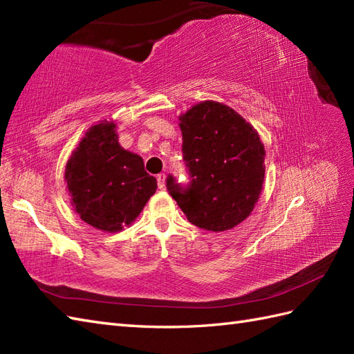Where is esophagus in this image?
<instances>
[{
  "mask_svg": "<svg viewBox=\"0 0 354 354\" xmlns=\"http://www.w3.org/2000/svg\"><path fill=\"white\" fill-rule=\"evenodd\" d=\"M156 181H158V187H160V189H164V187H165V173H160V175L156 176Z\"/></svg>",
  "mask_w": 354,
  "mask_h": 354,
  "instance_id": "obj_1",
  "label": "esophagus"
}]
</instances>
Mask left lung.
<instances>
[{"label":"left lung","instance_id":"left-lung-1","mask_svg":"<svg viewBox=\"0 0 354 354\" xmlns=\"http://www.w3.org/2000/svg\"><path fill=\"white\" fill-rule=\"evenodd\" d=\"M179 122L190 183L181 184L169 175L170 196L202 230L234 228L251 214L265 179V147L259 133L234 109L217 102L198 103Z\"/></svg>","mask_w":354,"mask_h":354}]
</instances>
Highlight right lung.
I'll return each mask as SVG.
<instances>
[{
    "instance_id": "obj_1",
    "label": "right lung",
    "mask_w": 354,
    "mask_h": 354,
    "mask_svg": "<svg viewBox=\"0 0 354 354\" xmlns=\"http://www.w3.org/2000/svg\"><path fill=\"white\" fill-rule=\"evenodd\" d=\"M73 207L91 227L115 232L135 221L156 192L142 158L118 145L115 124L93 126L66 162Z\"/></svg>"
}]
</instances>
